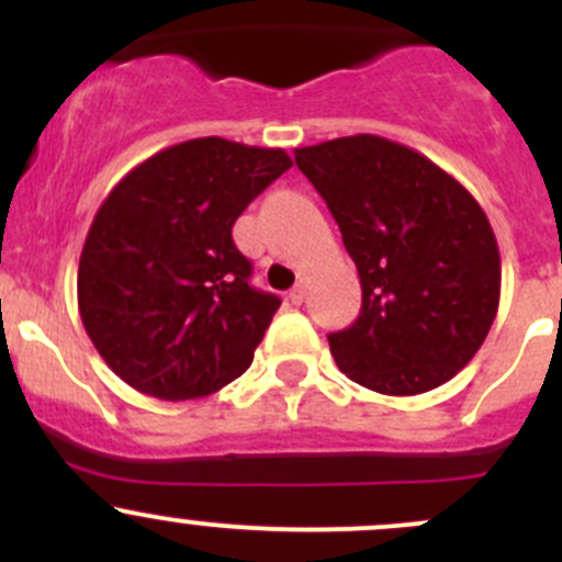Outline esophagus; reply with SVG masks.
<instances>
[{
	"label": "esophagus",
	"instance_id": "obj_1",
	"mask_svg": "<svg viewBox=\"0 0 562 562\" xmlns=\"http://www.w3.org/2000/svg\"><path fill=\"white\" fill-rule=\"evenodd\" d=\"M304 296H307V291H304V285H302V282H299V285L293 288L291 293H288V299H291V304H296V307H302Z\"/></svg>",
	"mask_w": 562,
	"mask_h": 562
}]
</instances>
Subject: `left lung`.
I'll return each instance as SVG.
<instances>
[{
  "label": "left lung",
  "mask_w": 562,
  "mask_h": 562,
  "mask_svg": "<svg viewBox=\"0 0 562 562\" xmlns=\"http://www.w3.org/2000/svg\"><path fill=\"white\" fill-rule=\"evenodd\" d=\"M361 277V313L328 334L339 370L386 396L432 391L484 345L501 249L481 203L443 168L381 135L293 151Z\"/></svg>",
  "instance_id": "1"
}]
</instances>
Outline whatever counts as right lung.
Listing matches in <instances>:
<instances>
[{
  "instance_id": "right-lung-1",
  "label": "right lung",
  "mask_w": 562,
  "mask_h": 562,
  "mask_svg": "<svg viewBox=\"0 0 562 562\" xmlns=\"http://www.w3.org/2000/svg\"><path fill=\"white\" fill-rule=\"evenodd\" d=\"M293 160L192 138L108 192L78 260V313L103 361L157 400L209 396L252 364L280 299L249 288L231 228Z\"/></svg>"
}]
</instances>
